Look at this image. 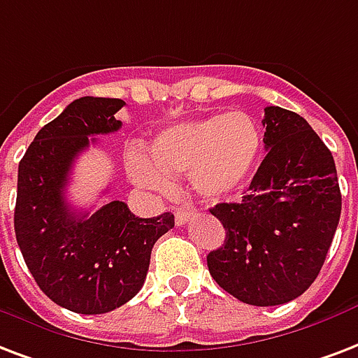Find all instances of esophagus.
Masks as SVG:
<instances>
[{
	"label": "esophagus",
	"instance_id": "34e87169",
	"mask_svg": "<svg viewBox=\"0 0 358 358\" xmlns=\"http://www.w3.org/2000/svg\"><path fill=\"white\" fill-rule=\"evenodd\" d=\"M191 214H193L191 208H178L174 212V222H176V225H184V223L189 222Z\"/></svg>",
	"mask_w": 358,
	"mask_h": 358
}]
</instances>
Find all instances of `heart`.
Segmentation results:
<instances>
[{"instance_id":"obj_1","label":"heart","mask_w":358,"mask_h":358,"mask_svg":"<svg viewBox=\"0 0 358 358\" xmlns=\"http://www.w3.org/2000/svg\"><path fill=\"white\" fill-rule=\"evenodd\" d=\"M263 138L250 114L233 113L171 125L155 136L150 154H131V180L155 193H167L176 174H189L199 195L210 201L233 195L250 180Z\"/></svg>"}]
</instances>
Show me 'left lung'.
Segmentation results:
<instances>
[{"instance_id":"1","label":"left lung","mask_w":358,"mask_h":358,"mask_svg":"<svg viewBox=\"0 0 358 358\" xmlns=\"http://www.w3.org/2000/svg\"><path fill=\"white\" fill-rule=\"evenodd\" d=\"M263 125L268 154L242 201L210 208L227 234L206 261L234 299L278 306L315 282L340 222L342 193L331 150L306 120L266 106Z\"/></svg>"}]
</instances>
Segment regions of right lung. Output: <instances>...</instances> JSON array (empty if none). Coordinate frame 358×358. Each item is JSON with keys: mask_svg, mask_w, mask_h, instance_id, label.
<instances>
[{"mask_svg": "<svg viewBox=\"0 0 358 358\" xmlns=\"http://www.w3.org/2000/svg\"><path fill=\"white\" fill-rule=\"evenodd\" d=\"M122 99L80 97L35 135L18 165L15 233L41 291L84 315L113 312L135 296L148 274L152 248L174 227L171 212L135 217L122 201L94 214L65 201L73 163L88 136L122 127ZM95 141V138H92Z\"/></svg>", "mask_w": 358, "mask_h": 358, "instance_id": "add662e5", "label": "right lung"}]
</instances>
